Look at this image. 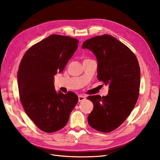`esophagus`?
Returning a JSON list of instances; mask_svg holds the SVG:
<instances>
[{"label": "esophagus", "mask_w": 160, "mask_h": 160, "mask_svg": "<svg viewBox=\"0 0 160 160\" xmlns=\"http://www.w3.org/2000/svg\"><path fill=\"white\" fill-rule=\"evenodd\" d=\"M86 99V97L85 96H83V95H79L78 96V101L79 102H81L82 101H84Z\"/></svg>", "instance_id": "1"}]
</instances>
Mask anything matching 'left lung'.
I'll return each instance as SVG.
<instances>
[{"instance_id": "obj_1", "label": "left lung", "mask_w": 160, "mask_h": 160, "mask_svg": "<svg viewBox=\"0 0 160 160\" xmlns=\"http://www.w3.org/2000/svg\"><path fill=\"white\" fill-rule=\"evenodd\" d=\"M82 48L95 54L97 78L109 88L105 97H87L94 105L88 124L100 132H112L125 121L137 101L141 76L138 60L128 47L108 34L86 40Z\"/></svg>"}]
</instances>
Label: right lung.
I'll return each mask as SVG.
<instances>
[{
	"label": "right lung",
	"instance_id": "right-lung-1",
	"mask_svg": "<svg viewBox=\"0 0 160 160\" xmlns=\"http://www.w3.org/2000/svg\"><path fill=\"white\" fill-rule=\"evenodd\" d=\"M77 39L53 34L33 45L23 55L18 73L20 100L25 112L45 132L66 125L78 101L73 92H57L54 76L62 72L78 48Z\"/></svg>",
	"mask_w": 160,
	"mask_h": 160
}]
</instances>
